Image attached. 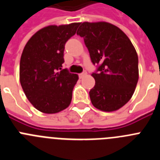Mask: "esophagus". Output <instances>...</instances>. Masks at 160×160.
Masks as SVG:
<instances>
[{"label": "esophagus", "instance_id": "esophagus-1", "mask_svg": "<svg viewBox=\"0 0 160 160\" xmlns=\"http://www.w3.org/2000/svg\"><path fill=\"white\" fill-rule=\"evenodd\" d=\"M86 75H87V72L84 71L82 72V73H79V78H84Z\"/></svg>", "mask_w": 160, "mask_h": 160}]
</instances>
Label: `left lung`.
I'll use <instances>...</instances> for the list:
<instances>
[{"label":"left lung","instance_id":"1","mask_svg":"<svg viewBox=\"0 0 160 160\" xmlns=\"http://www.w3.org/2000/svg\"><path fill=\"white\" fill-rule=\"evenodd\" d=\"M80 25L77 34L84 39L93 64L98 65L91 74L95 79L89 92L91 102L100 111H117L131 99L138 82L136 50L128 37L112 24Z\"/></svg>","mask_w":160,"mask_h":160}]
</instances>
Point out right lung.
Returning <instances> with one entry per match:
<instances>
[{
  "instance_id": "1",
  "label": "right lung",
  "mask_w": 160,
  "mask_h": 160,
  "mask_svg": "<svg viewBox=\"0 0 160 160\" xmlns=\"http://www.w3.org/2000/svg\"><path fill=\"white\" fill-rule=\"evenodd\" d=\"M80 23L49 25L28 41L20 61V82L37 110L55 114L67 108L78 76L62 70L65 44Z\"/></svg>"
}]
</instances>
